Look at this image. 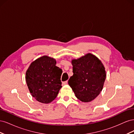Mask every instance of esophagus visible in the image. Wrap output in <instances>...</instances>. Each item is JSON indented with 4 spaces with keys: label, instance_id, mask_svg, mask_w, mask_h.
<instances>
[{
    "label": "esophagus",
    "instance_id": "34e87169",
    "mask_svg": "<svg viewBox=\"0 0 134 134\" xmlns=\"http://www.w3.org/2000/svg\"><path fill=\"white\" fill-rule=\"evenodd\" d=\"M67 83H68V81H65V82H63V86H64V85H66V84H67Z\"/></svg>",
    "mask_w": 134,
    "mask_h": 134
}]
</instances>
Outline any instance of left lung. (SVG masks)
I'll use <instances>...</instances> for the list:
<instances>
[{
    "instance_id": "obj_1",
    "label": "left lung",
    "mask_w": 134,
    "mask_h": 134,
    "mask_svg": "<svg viewBox=\"0 0 134 134\" xmlns=\"http://www.w3.org/2000/svg\"><path fill=\"white\" fill-rule=\"evenodd\" d=\"M73 75L68 84L76 97L82 102H91L102 91L106 71L102 62L91 53L71 60Z\"/></svg>"
}]
</instances>
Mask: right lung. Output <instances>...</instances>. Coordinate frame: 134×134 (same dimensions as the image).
Masks as SVG:
<instances>
[{"label": "right lung", "mask_w": 134, "mask_h": 134, "mask_svg": "<svg viewBox=\"0 0 134 134\" xmlns=\"http://www.w3.org/2000/svg\"><path fill=\"white\" fill-rule=\"evenodd\" d=\"M56 64L54 58L44 55L32 62L26 71L28 90L39 102L51 103L62 87L60 78L63 71Z\"/></svg>", "instance_id": "add662e5"}]
</instances>
